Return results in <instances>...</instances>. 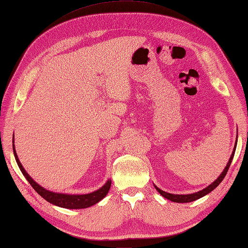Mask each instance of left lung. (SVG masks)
I'll list each match as a JSON object with an SVG mask.
<instances>
[{
    "label": "left lung",
    "mask_w": 248,
    "mask_h": 248,
    "mask_svg": "<svg viewBox=\"0 0 248 248\" xmlns=\"http://www.w3.org/2000/svg\"><path fill=\"white\" fill-rule=\"evenodd\" d=\"M235 145H237V141H235ZM234 151H235V147H234V149H233V152H232V156H230V158H229V162H228L227 166L225 167V169H224L223 172H222V174H221L220 176H218V177L217 178V180L211 184V185H209L208 187H206V188L203 189V190H201V191H199V192L191 193V194H172V193L165 192V191H163V190H160V189L157 188V187H155V188H156L157 191H158L160 194H162L164 198H166L167 200L172 201V202H175V203H189V202H193V201L198 200V199H200V198H202V197H204V195H206V194H208V193L211 192L212 190H214L215 188H217L218 185H220V183L224 180V177H225V175L227 174V171H228V169H229L230 164H232V158H233V155H234Z\"/></svg>",
    "instance_id": "left-lung-1"
}]
</instances>
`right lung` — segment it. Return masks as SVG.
Listing matches in <instances>:
<instances>
[{"instance_id": "1", "label": "right lung", "mask_w": 248, "mask_h": 248, "mask_svg": "<svg viewBox=\"0 0 248 248\" xmlns=\"http://www.w3.org/2000/svg\"><path fill=\"white\" fill-rule=\"evenodd\" d=\"M14 148V154L16 163H18L19 168L21 170V172L23 173V175L25 176L26 180L30 182V184L31 185V187L36 190V191L41 195V197L47 201V202L54 204L56 206L59 207H63V208H68V209H81V208H88L90 206H93L94 204L98 203L99 201H101L103 198L106 197L107 193L108 192L111 187V181L108 180L105 186H102L99 190L97 191H94L92 193H88V194H62V193H55L48 191L44 188H42L41 186H39L38 184L34 182L32 178L27 174V172L23 168V166L21 165L20 160L18 158V155H16V152L15 150V145L13 146Z\"/></svg>"}]
</instances>
